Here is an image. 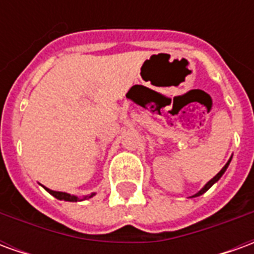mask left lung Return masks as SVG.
<instances>
[{
	"instance_id": "left-lung-1",
	"label": "left lung",
	"mask_w": 254,
	"mask_h": 254,
	"mask_svg": "<svg viewBox=\"0 0 254 254\" xmlns=\"http://www.w3.org/2000/svg\"><path fill=\"white\" fill-rule=\"evenodd\" d=\"M231 158H233V156H231ZM231 158H230L229 162H227V163H226V165L223 166V169H222V170L219 171V173H218V174H216V176L213 177L212 180H209V181H208L207 184H205V185H204V187H202L201 189H200V190L197 191L196 194H193V196H191V197H198V196H201L202 193H205V191H207L208 189H209V188L212 187L213 184H216V182H218L219 180H220V177H222V176H223V174H224V171L227 170V167H229L230 162H231Z\"/></svg>"
}]
</instances>
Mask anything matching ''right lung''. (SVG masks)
I'll use <instances>...</instances> for the list:
<instances>
[{
    "label": "right lung",
    "instance_id": "add662e5",
    "mask_svg": "<svg viewBox=\"0 0 254 254\" xmlns=\"http://www.w3.org/2000/svg\"><path fill=\"white\" fill-rule=\"evenodd\" d=\"M46 189L52 196H54L58 200H64V201H72V202H76V201H83V200H87V198H91V197L95 196V193H91L88 196H83V197H77L74 196V194H69V193H65V191H57V190H52V189H49V188L43 187Z\"/></svg>",
    "mask_w": 254,
    "mask_h": 254
}]
</instances>
